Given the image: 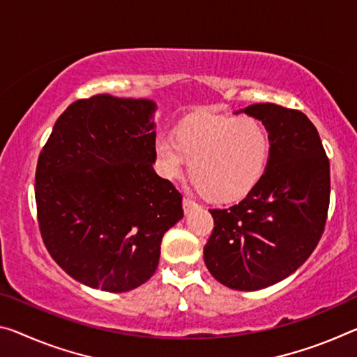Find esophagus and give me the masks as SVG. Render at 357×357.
<instances>
[{
    "label": "esophagus",
    "instance_id": "1",
    "mask_svg": "<svg viewBox=\"0 0 357 357\" xmlns=\"http://www.w3.org/2000/svg\"><path fill=\"white\" fill-rule=\"evenodd\" d=\"M183 208H184V213L188 214L189 211H192V209L199 208V205H197V203H195L194 200H190V199H184V200H183Z\"/></svg>",
    "mask_w": 357,
    "mask_h": 357
}]
</instances>
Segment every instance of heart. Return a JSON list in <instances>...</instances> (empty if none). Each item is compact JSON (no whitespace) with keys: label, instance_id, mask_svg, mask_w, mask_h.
Returning <instances> with one entry per match:
<instances>
[{"label":"heart","instance_id":"1","mask_svg":"<svg viewBox=\"0 0 357 357\" xmlns=\"http://www.w3.org/2000/svg\"><path fill=\"white\" fill-rule=\"evenodd\" d=\"M270 137L257 119L199 114L178 126L174 138L157 135L154 154L163 178H176L189 162V176L211 202L245 197L264 174Z\"/></svg>","mask_w":357,"mask_h":357}]
</instances>
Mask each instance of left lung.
<instances>
[{
	"label": "left lung",
	"instance_id": "8db88e82",
	"mask_svg": "<svg viewBox=\"0 0 357 357\" xmlns=\"http://www.w3.org/2000/svg\"><path fill=\"white\" fill-rule=\"evenodd\" d=\"M241 111L267 128L270 157L245 199L209 209L214 229L203 256L220 284L259 291L287 278L318 246L329 209L331 165L318 130L302 111L273 103Z\"/></svg>",
	"mask_w": 357,
	"mask_h": 357
}]
</instances>
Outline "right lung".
Segmentation results:
<instances>
[{"label": "right lung", "mask_w": 357, "mask_h": 357, "mask_svg": "<svg viewBox=\"0 0 357 357\" xmlns=\"http://www.w3.org/2000/svg\"><path fill=\"white\" fill-rule=\"evenodd\" d=\"M155 103L95 95L56 119L38 158V224L71 278L106 292L144 284L183 197L154 172Z\"/></svg>", "instance_id": "add662e5"}]
</instances>
